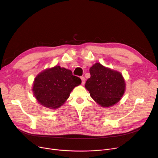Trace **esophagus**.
Masks as SVG:
<instances>
[{"instance_id":"esophagus-1","label":"esophagus","mask_w":158,"mask_h":158,"mask_svg":"<svg viewBox=\"0 0 158 158\" xmlns=\"http://www.w3.org/2000/svg\"><path fill=\"white\" fill-rule=\"evenodd\" d=\"M81 81H82V85H84L85 83V78L84 77H81Z\"/></svg>"}]
</instances>
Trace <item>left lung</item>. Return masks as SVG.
<instances>
[{"label":"left lung","mask_w":158,"mask_h":158,"mask_svg":"<svg viewBox=\"0 0 158 158\" xmlns=\"http://www.w3.org/2000/svg\"><path fill=\"white\" fill-rule=\"evenodd\" d=\"M89 73L91 77L86 81L85 88L95 102L108 107L120 101L126 85L120 72L96 63L90 67Z\"/></svg>","instance_id":"left-lung-1"}]
</instances>
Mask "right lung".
Returning <instances> with one entry per match:
<instances>
[{
    "instance_id": "add662e5",
    "label": "right lung",
    "mask_w": 158,
    "mask_h": 158,
    "mask_svg": "<svg viewBox=\"0 0 158 158\" xmlns=\"http://www.w3.org/2000/svg\"><path fill=\"white\" fill-rule=\"evenodd\" d=\"M81 79L73 76L70 70L56 65L40 72L33 82L32 91L36 101L49 109L61 107Z\"/></svg>"
}]
</instances>
